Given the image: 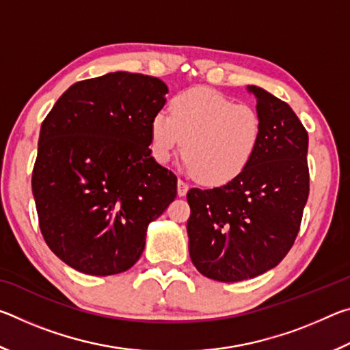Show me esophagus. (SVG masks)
I'll return each mask as SVG.
<instances>
[{"mask_svg":"<svg viewBox=\"0 0 350 350\" xmlns=\"http://www.w3.org/2000/svg\"><path fill=\"white\" fill-rule=\"evenodd\" d=\"M188 183L187 182H183L182 179H179L177 180V194H179V198H183L185 196V194L188 193Z\"/></svg>","mask_w":350,"mask_h":350,"instance_id":"esophagus-1","label":"esophagus"}]
</instances>
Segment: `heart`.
<instances>
[{
  "instance_id": "heart-1",
  "label": "heart",
  "mask_w": 350,
  "mask_h": 350,
  "mask_svg": "<svg viewBox=\"0 0 350 350\" xmlns=\"http://www.w3.org/2000/svg\"><path fill=\"white\" fill-rule=\"evenodd\" d=\"M150 135L159 163H167L183 144L188 168L204 183L224 185L256 156L262 123L253 106L234 103L208 88H193L171 100L170 114L161 111L152 117Z\"/></svg>"
}]
</instances>
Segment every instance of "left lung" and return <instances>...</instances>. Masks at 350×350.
<instances>
[{
  "label": "left lung",
  "mask_w": 350,
  "mask_h": 350,
  "mask_svg": "<svg viewBox=\"0 0 350 350\" xmlns=\"http://www.w3.org/2000/svg\"><path fill=\"white\" fill-rule=\"evenodd\" d=\"M262 139L234 180L191 188L187 200L188 248L194 267L221 282H238L276 267L292 248L309 198V135L293 109L259 86Z\"/></svg>",
  "instance_id": "obj_1"
}]
</instances>
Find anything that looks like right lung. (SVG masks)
<instances>
[{"label":"right lung","mask_w":350,"mask_h":350,"mask_svg":"<svg viewBox=\"0 0 350 350\" xmlns=\"http://www.w3.org/2000/svg\"><path fill=\"white\" fill-rule=\"evenodd\" d=\"M167 94L156 77L109 72L74 83L44 118L32 173L40 230L77 271L131 269L148 225L176 199L177 177L150 150Z\"/></svg>","instance_id":"add662e5"}]
</instances>
